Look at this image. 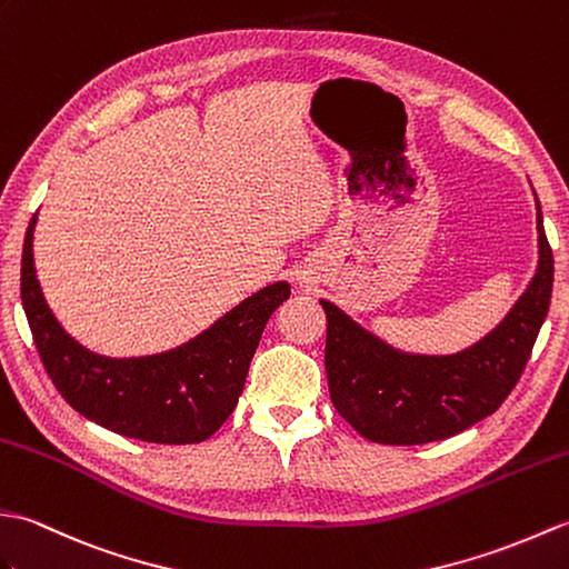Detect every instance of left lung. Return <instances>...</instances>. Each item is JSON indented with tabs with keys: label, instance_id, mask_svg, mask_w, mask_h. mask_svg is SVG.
Returning a JSON list of instances; mask_svg holds the SVG:
<instances>
[{
	"label": "left lung",
	"instance_id": "8db88e82",
	"mask_svg": "<svg viewBox=\"0 0 569 569\" xmlns=\"http://www.w3.org/2000/svg\"><path fill=\"white\" fill-rule=\"evenodd\" d=\"M536 209L538 268L526 292L495 331L452 356L397 350L321 299L331 401L362 438L385 446L443 440L487 419L509 397L531 358L552 295V250L538 197Z\"/></svg>",
	"mask_w": 569,
	"mask_h": 569
}]
</instances>
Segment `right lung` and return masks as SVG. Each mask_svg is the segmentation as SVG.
Segmentation results:
<instances>
[{
  "label": "right lung",
  "instance_id": "obj_1",
  "mask_svg": "<svg viewBox=\"0 0 569 569\" xmlns=\"http://www.w3.org/2000/svg\"><path fill=\"white\" fill-rule=\"evenodd\" d=\"M29 221L21 256V305L43 368L74 411L146 443H201L221 428L246 387L262 328L289 299L287 282L262 287L207 331L168 352L107 358L80 346L48 309L33 268Z\"/></svg>",
  "mask_w": 569,
  "mask_h": 569
}]
</instances>
